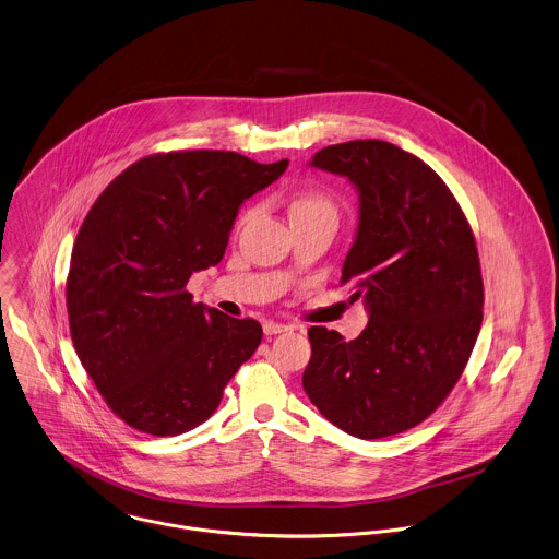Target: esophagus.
<instances>
[{
	"instance_id": "34e87169",
	"label": "esophagus",
	"mask_w": 559,
	"mask_h": 559,
	"mask_svg": "<svg viewBox=\"0 0 559 559\" xmlns=\"http://www.w3.org/2000/svg\"><path fill=\"white\" fill-rule=\"evenodd\" d=\"M285 331H287V326H285V324H278V322H265V324H263V335L265 336L281 335V333H285Z\"/></svg>"
}]
</instances>
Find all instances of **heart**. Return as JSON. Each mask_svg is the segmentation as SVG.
I'll return each instance as SVG.
<instances>
[{"label": "heart", "instance_id": "obj_1", "mask_svg": "<svg viewBox=\"0 0 559 559\" xmlns=\"http://www.w3.org/2000/svg\"><path fill=\"white\" fill-rule=\"evenodd\" d=\"M300 216H329V218H336L335 203H333V199L329 194H324L320 190L302 192L292 203V218H300ZM243 218H246V214L241 216V221Z\"/></svg>", "mask_w": 559, "mask_h": 559}]
</instances>
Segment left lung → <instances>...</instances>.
<instances>
[{"instance_id": "1", "label": "left lung", "mask_w": 559, "mask_h": 559, "mask_svg": "<svg viewBox=\"0 0 559 559\" xmlns=\"http://www.w3.org/2000/svg\"><path fill=\"white\" fill-rule=\"evenodd\" d=\"M309 166L358 192L341 283L354 281L369 322L352 341L311 326L302 386L343 432L371 441L430 417L479 335L484 283L471 226L443 179L384 140L318 151Z\"/></svg>"}]
</instances>
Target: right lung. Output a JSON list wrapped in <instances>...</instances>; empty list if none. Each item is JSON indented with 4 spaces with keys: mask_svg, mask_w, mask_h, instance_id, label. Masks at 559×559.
Returning a JSON list of instances; mask_svg holds the SVG:
<instances>
[{
    "mask_svg": "<svg viewBox=\"0 0 559 559\" xmlns=\"http://www.w3.org/2000/svg\"><path fill=\"white\" fill-rule=\"evenodd\" d=\"M233 151L148 155L97 199L71 252L75 352L114 413L153 437L207 421L261 343V324L192 302L194 272L223 261L241 203L287 168Z\"/></svg>",
    "mask_w": 559,
    "mask_h": 559,
    "instance_id": "add662e5",
    "label": "right lung"
}]
</instances>
